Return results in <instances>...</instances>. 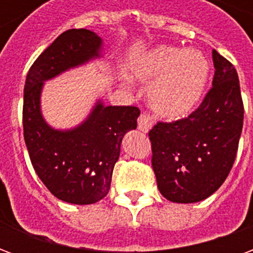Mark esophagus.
Segmentation results:
<instances>
[{"label":"esophagus","mask_w":253,"mask_h":253,"mask_svg":"<svg viewBox=\"0 0 253 253\" xmlns=\"http://www.w3.org/2000/svg\"><path fill=\"white\" fill-rule=\"evenodd\" d=\"M153 126V119L152 116L146 115V114H142V115L138 118V128L143 132H148Z\"/></svg>","instance_id":"obj_1"}]
</instances>
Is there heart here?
<instances>
[{
  "instance_id": "heart-1",
  "label": "heart",
  "mask_w": 253,
  "mask_h": 253,
  "mask_svg": "<svg viewBox=\"0 0 253 253\" xmlns=\"http://www.w3.org/2000/svg\"><path fill=\"white\" fill-rule=\"evenodd\" d=\"M210 73L206 57L198 50L160 46L148 52L131 69V77L150 83L149 101L167 118L188 114L201 100Z\"/></svg>"
}]
</instances>
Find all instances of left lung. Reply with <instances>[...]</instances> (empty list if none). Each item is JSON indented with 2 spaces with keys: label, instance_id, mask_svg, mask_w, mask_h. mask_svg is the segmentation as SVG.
Returning <instances> with one entry per match:
<instances>
[{
  "label": "left lung",
  "instance_id": "8db88e82",
  "mask_svg": "<svg viewBox=\"0 0 253 253\" xmlns=\"http://www.w3.org/2000/svg\"><path fill=\"white\" fill-rule=\"evenodd\" d=\"M212 88L202 104L180 121L159 122L149 131L152 167L161 195L195 203L222 186L233 167L244 121L237 72L212 50Z\"/></svg>",
  "mask_w": 253,
  "mask_h": 253
}]
</instances>
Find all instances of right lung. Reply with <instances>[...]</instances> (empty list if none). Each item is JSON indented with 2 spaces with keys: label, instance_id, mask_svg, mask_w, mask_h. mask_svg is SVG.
Listing matches in <instances>:
<instances>
[{
  "label": "right lung",
  "instance_id": "obj_1",
  "mask_svg": "<svg viewBox=\"0 0 253 253\" xmlns=\"http://www.w3.org/2000/svg\"><path fill=\"white\" fill-rule=\"evenodd\" d=\"M103 39L85 28L67 30L38 57L27 74L23 105L24 139L36 175L52 195L73 205H92L111 187L125 134L137 128V107L93 105L86 119L57 130L43 118L44 81L101 58Z\"/></svg>",
  "mask_w": 253,
  "mask_h": 253
}]
</instances>
